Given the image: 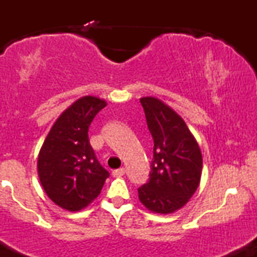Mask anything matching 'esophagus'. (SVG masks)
Masks as SVG:
<instances>
[{"label": "esophagus", "mask_w": 257, "mask_h": 257, "mask_svg": "<svg viewBox=\"0 0 257 257\" xmlns=\"http://www.w3.org/2000/svg\"><path fill=\"white\" fill-rule=\"evenodd\" d=\"M124 173H125L124 168H119V169L113 170V172H112V175H113L114 178H120V176L124 175Z\"/></svg>", "instance_id": "obj_1"}]
</instances>
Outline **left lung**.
Masks as SVG:
<instances>
[{"instance_id": "obj_1", "label": "left lung", "mask_w": 257, "mask_h": 257, "mask_svg": "<svg viewBox=\"0 0 257 257\" xmlns=\"http://www.w3.org/2000/svg\"><path fill=\"white\" fill-rule=\"evenodd\" d=\"M153 139L150 179L138 188L139 199L149 210L174 213L196 192L203 159L196 139L184 119L159 99H140Z\"/></svg>"}]
</instances>
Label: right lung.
Segmentation results:
<instances>
[{
  "mask_svg": "<svg viewBox=\"0 0 257 257\" xmlns=\"http://www.w3.org/2000/svg\"><path fill=\"white\" fill-rule=\"evenodd\" d=\"M105 100L83 96L66 108L47 135L37 161L41 185L55 204L78 211L101 192L110 176L91 149L88 131Z\"/></svg>",
  "mask_w": 257,
  "mask_h": 257,
  "instance_id": "1",
  "label": "right lung"
}]
</instances>
